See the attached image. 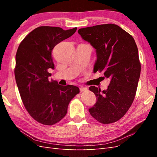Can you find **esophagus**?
<instances>
[{"instance_id":"34e87169","label":"esophagus","mask_w":157,"mask_h":157,"mask_svg":"<svg viewBox=\"0 0 157 157\" xmlns=\"http://www.w3.org/2000/svg\"><path fill=\"white\" fill-rule=\"evenodd\" d=\"M86 90H88V88L86 87H83V86L80 87V92H84V91H86Z\"/></svg>"}]
</instances>
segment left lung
Listing matches in <instances>:
<instances>
[{
	"instance_id": "8db88e82",
	"label": "left lung",
	"mask_w": 157,
	"mask_h": 157,
	"mask_svg": "<svg viewBox=\"0 0 157 157\" xmlns=\"http://www.w3.org/2000/svg\"><path fill=\"white\" fill-rule=\"evenodd\" d=\"M78 34L96 50L94 72L110 78L107 90L89 88L96 103L89 112L102 124L115 122L124 116L134 101L140 77L141 64L134 38L121 27L109 23L80 29Z\"/></svg>"
}]
</instances>
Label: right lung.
<instances>
[{"label": "right lung", "instance_id": "add662e5", "mask_svg": "<svg viewBox=\"0 0 157 157\" xmlns=\"http://www.w3.org/2000/svg\"><path fill=\"white\" fill-rule=\"evenodd\" d=\"M77 27L63 30L58 27L41 26L33 30L19 46L14 70L23 105L35 121L53 125L66 115L70 101L80 90L73 85L61 86L49 80L48 69H54L52 50L68 39Z\"/></svg>", "mask_w": 157, "mask_h": 157}]
</instances>
